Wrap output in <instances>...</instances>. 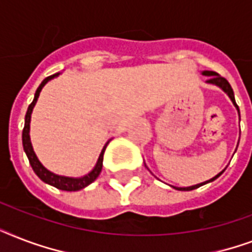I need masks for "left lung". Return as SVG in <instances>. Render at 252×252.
<instances>
[{
    "label": "left lung",
    "instance_id": "obj_1",
    "mask_svg": "<svg viewBox=\"0 0 252 252\" xmlns=\"http://www.w3.org/2000/svg\"><path fill=\"white\" fill-rule=\"evenodd\" d=\"M203 76H208V80H207V84H212V85H216V86H219L220 89H222L225 93H226L227 95H229V98L231 99V102H233V104L235 106V108H237V111H238L239 114V107L237 106V103H235V98H234V91H233V89H231L230 84L227 82L223 77H221L220 74H217L216 72H211V70H204L203 72ZM239 118H241V115H239ZM241 120V119H239ZM223 172V171H222ZM222 172H220L219 175H216L215 178H212L211 180H207V182H204V183H200V184H196V186H191V187H174L176 188V189H179V191H191V189H195V188H199L201 187V186H204V184L209 183V182H213L215 179H217Z\"/></svg>",
    "mask_w": 252,
    "mask_h": 252
}]
</instances>
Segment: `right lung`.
Listing matches in <instances>:
<instances>
[{"label":"right lung","instance_id":"obj_1","mask_svg":"<svg viewBox=\"0 0 252 252\" xmlns=\"http://www.w3.org/2000/svg\"><path fill=\"white\" fill-rule=\"evenodd\" d=\"M60 73H56V74H52V76L47 77L43 82L40 84V86L37 87L36 93H35V96H33L32 103L30 104L29 108H27V112H26V118H25V128H23V132H22V144H23V150H25L26 156L29 158V162L31 167H32L33 172L36 174L39 178H40L44 183L49 184V186H53V187L59 188V189H63V191H80L82 188L87 187L89 184H91L94 182L96 178L99 176L100 171H102V166H103V154H104V150H106L108 142L106 145L103 146L102 152L99 154L98 162L95 167L91 170L87 175L81 176V178H69V176H63V175H57V174H53L49 170L41 165L40 161L37 159L36 154L32 149V144H31V140H30V122H31V114H32V110L35 104H36V100L39 98V94H40L41 89L44 87V85L51 81L52 78L57 77Z\"/></svg>","mask_w":252,"mask_h":252}]
</instances>
